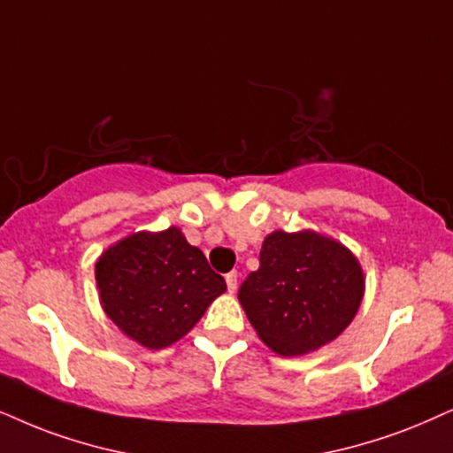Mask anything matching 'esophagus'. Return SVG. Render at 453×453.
Listing matches in <instances>:
<instances>
[{
	"label": "esophagus",
	"instance_id": "obj_1",
	"mask_svg": "<svg viewBox=\"0 0 453 453\" xmlns=\"http://www.w3.org/2000/svg\"><path fill=\"white\" fill-rule=\"evenodd\" d=\"M226 284H227V290H230V293H236V288H238V272L227 273Z\"/></svg>",
	"mask_w": 453,
	"mask_h": 453
}]
</instances>
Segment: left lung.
Instances as JSON below:
<instances>
[{
  "label": "left lung",
  "instance_id": "8db88e82",
  "mask_svg": "<svg viewBox=\"0 0 453 453\" xmlns=\"http://www.w3.org/2000/svg\"><path fill=\"white\" fill-rule=\"evenodd\" d=\"M364 269L347 246L322 234L276 230L263 240L259 269L238 301L259 339L284 357L334 341L364 299Z\"/></svg>",
  "mask_w": 453,
  "mask_h": 453
}]
</instances>
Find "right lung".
I'll use <instances>...</instances> for the list:
<instances>
[{"label": "right lung", "instance_id": "add662e5", "mask_svg": "<svg viewBox=\"0 0 453 453\" xmlns=\"http://www.w3.org/2000/svg\"><path fill=\"white\" fill-rule=\"evenodd\" d=\"M96 284L106 316L148 349L186 336L226 293V280L180 227L119 240L96 263Z\"/></svg>", "mask_w": 453, "mask_h": 453}]
</instances>
